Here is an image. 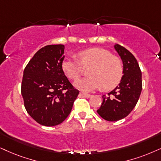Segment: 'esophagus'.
<instances>
[{
    "mask_svg": "<svg viewBox=\"0 0 161 161\" xmlns=\"http://www.w3.org/2000/svg\"><path fill=\"white\" fill-rule=\"evenodd\" d=\"M80 95H82V97H85V98H89V97H90L91 96V94H89V93H84V92H81Z\"/></svg>",
    "mask_w": 161,
    "mask_h": 161,
    "instance_id": "obj_1",
    "label": "esophagus"
}]
</instances>
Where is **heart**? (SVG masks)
<instances>
[{
	"mask_svg": "<svg viewBox=\"0 0 161 161\" xmlns=\"http://www.w3.org/2000/svg\"><path fill=\"white\" fill-rule=\"evenodd\" d=\"M79 61L65 58L62 61V68L68 77L76 80L82 76L84 68H91L90 76L75 82V86L83 91H92L100 88L111 90L120 82L123 76V62L119 57L113 56L106 50L91 48L79 53Z\"/></svg>",
	"mask_w": 161,
	"mask_h": 161,
	"instance_id": "b5f03b06",
	"label": "heart"
}]
</instances>
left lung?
<instances>
[{
  "instance_id": "obj_1",
  "label": "left lung",
  "mask_w": 161,
  "mask_h": 161,
  "mask_svg": "<svg viewBox=\"0 0 161 161\" xmlns=\"http://www.w3.org/2000/svg\"><path fill=\"white\" fill-rule=\"evenodd\" d=\"M123 63V76L119 85L108 95L103 96V103L97 113L107 121H117L131 113L142 91V73L135 57L124 47L114 46Z\"/></svg>"
}]
</instances>
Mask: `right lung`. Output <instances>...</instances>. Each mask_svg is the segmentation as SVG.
Instances as JSON below:
<instances>
[{"label":"right lung","instance_id":"right-lung-1","mask_svg":"<svg viewBox=\"0 0 161 161\" xmlns=\"http://www.w3.org/2000/svg\"><path fill=\"white\" fill-rule=\"evenodd\" d=\"M64 49L63 44L41 48L24 70L21 94L24 107L42 125L62 123L70 114L79 93L62 70Z\"/></svg>","mask_w":161,"mask_h":161}]
</instances>
